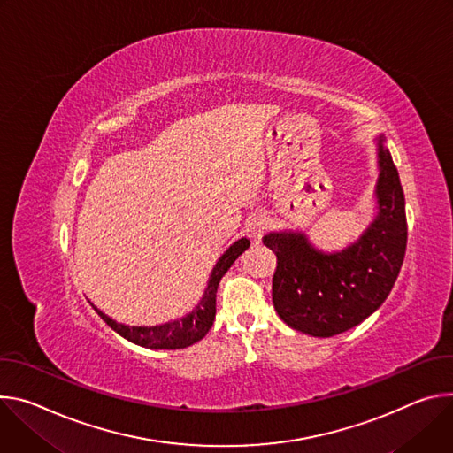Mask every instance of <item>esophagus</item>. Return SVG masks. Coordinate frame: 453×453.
<instances>
[{"label": "esophagus", "instance_id": "obj_1", "mask_svg": "<svg viewBox=\"0 0 453 453\" xmlns=\"http://www.w3.org/2000/svg\"><path fill=\"white\" fill-rule=\"evenodd\" d=\"M266 226H268V219L265 214H254V218L248 223V228H250L252 237H259Z\"/></svg>", "mask_w": 453, "mask_h": 453}]
</instances>
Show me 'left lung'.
<instances>
[{
  "mask_svg": "<svg viewBox=\"0 0 453 453\" xmlns=\"http://www.w3.org/2000/svg\"><path fill=\"white\" fill-rule=\"evenodd\" d=\"M378 214L357 242L340 252L317 250L303 232H270L277 256L272 298L277 315L311 336H334L364 322L388 296L407 250L405 194L378 136Z\"/></svg>",
  "mask_w": 453,
  "mask_h": 453,
  "instance_id": "left-lung-1",
  "label": "left lung"
}]
</instances>
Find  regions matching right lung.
<instances>
[{
	"label": "right lung",
	"mask_w": 453,
	"mask_h": 453,
	"mask_svg": "<svg viewBox=\"0 0 453 453\" xmlns=\"http://www.w3.org/2000/svg\"><path fill=\"white\" fill-rule=\"evenodd\" d=\"M248 246H250V241L246 237H241L226 250L211 273L203 298L199 300L197 306L188 315H185L178 320H171L162 326H149V327L147 326H124V324H119L117 320L110 319L108 315H104L98 308L93 306V310L113 331H117L120 336H124L126 340H129L136 345H142L147 349L188 347V345L196 343L197 340L203 338L209 333V329L212 327L214 319H216V293H218L219 280Z\"/></svg>",
	"instance_id": "1"
}]
</instances>
